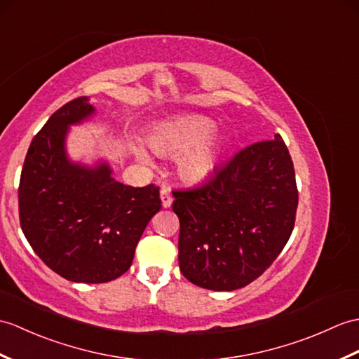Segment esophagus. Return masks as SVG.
<instances>
[{
	"mask_svg": "<svg viewBox=\"0 0 359 359\" xmlns=\"http://www.w3.org/2000/svg\"><path fill=\"white\" fill-rule=\"evenodd\" d=\"M161 200H162V206L163 208H170L172 203V197L170 194V191L166 188L161 189Z\"/></svg>",
	"mask_w": 359,
	"mask_h": 359,
	"instance_id": "esophagus-1",
	"label": "esophagus"
}]
</instances>
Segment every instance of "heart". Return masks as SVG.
Instances as JSON below:
<instances>
[{
	"mask_svg": "<svg viewBox=\"0 0 359 359\" xmlns=\"http://www.w3.org/2000/svg\"><path fill=\"white\" fill-rule=\"evenodd\" d=\"M217 122L203 114H185L156 123L149 133V147L161 156H177L176 166L182 180L202 183L217 170L220 139L215 135ZM135 153L149 163V154L140 145Z\"/></svg>",
	"mask_w": 359,
	"mask_h": 359,
	"instance_id": "heart-1",
	"label": "heart"
}]
</instances>
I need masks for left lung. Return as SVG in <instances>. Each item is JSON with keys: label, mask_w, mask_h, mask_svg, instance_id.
I'll list each match as a JSON object with an SVG mask.
<instances>
[{"label": "left lung", "mask_w": 359, "mask_h": 359, "mask_svg": "<svg viewBox=\"0 0 359 359\" xmlns=\"http://www.w3.org/2000/svg\"><path fill=\"white\" fill-rule=\"evenodd\" d=\"M172 196L180 271L203 289L245 287L269 268L292 234L298 191L280 135L241 149L205 185Z\"/></svg>", "instance_id": "left-lung-1"}]
</instances>
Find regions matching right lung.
<instances>
[{
  "mask_svg": "<svg viewBox=\"0 0 359 359\" xmlns=\"http://www.w3.org/2000/svg\"><path fill=\"white\" fill-rule=\"evenodd\" d=\"M95 113L81 96L50 116L29 147L18 189L21 228L33 251L65 280L88 285L130 269L148 222L162 208L153 183L133 188L114 180L104 161H70V127Z\"/></svg>",
  "mask_w": 359,
  "mask_h": 359,
  "instance_id": "1",
  "label": "right lung"
}]
</instances>
